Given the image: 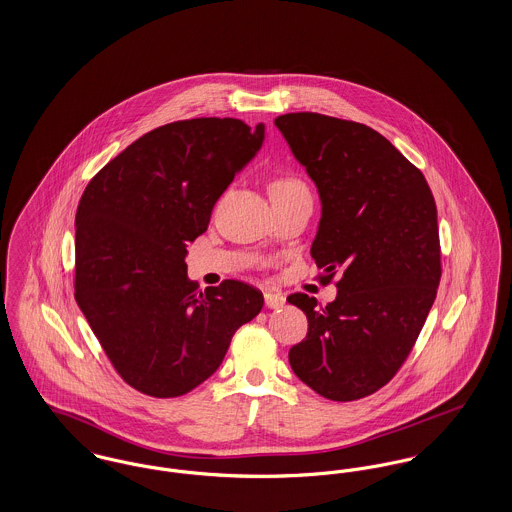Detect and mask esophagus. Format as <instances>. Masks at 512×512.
<instances>
[{
  "instance_id": "obj_1",
  "label": "esophagus",
  "mask_w": 512,
  "mask_h": 512,
  "mask_svg": "<svg viewBox=\"0 0 512 512\" xmlns=\"http://www.w3.org/2000/svg\"><path fill=\"white\" fill-rule=\"evenodd\" d=\"M284 303H286V297H284L282 293H265V305H267L268 309H278V307H284Z\"/></svg>"
}]
</instances>
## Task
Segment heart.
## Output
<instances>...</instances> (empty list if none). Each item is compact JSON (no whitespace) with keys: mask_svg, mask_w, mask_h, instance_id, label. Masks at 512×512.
I'll use <instances>...</instances> for the list:
<instances>
[{"mask_svg":"<svg viewBox=\"0 0 512 512\" xmlns=\"http://www.w3.org/2000/svg\"><path fill=\"white\" fill-rule=\"evenodd\" d=\"M309 194L307 186L293 176H282L276 178L270 184V197H286V195Z\"/></svg>","mask_w":512,"mask_h":512,"instance_id":"heart-1","label":"heart"}]
</instances>
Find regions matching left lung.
<instances>
[{
    "label": "left lung",
    "instance_id": "left-lung-1",
    "mask_svg": "<svg viewBox=\"0 0 512 512\" xmlns=\"http://www.w3.org/2000/svg\"><path fill=\"white\" fill-rule=\"evenodd\" d=\"M274 124L320 195L311 245L320 282L340 278L326 307L307 293L288 297L309 320L290 365L326 399H361L395 376L434 305L436 201L424 174L366 124L318 113H288Z\"/></svg>",
    "mask_w": 512,
    "mask_h": 512
}]
</instances>
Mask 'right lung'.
Instances as JSON below:
<instances>
[{
    "label": "right lung",
    "mask_w": 512,
    "mask_h": 512,
    "mask_svg": "<svg viewBox=\"0 0 512 512\" xmlns=\"http://www.w3.org/2000/svg\"><path fill=\"white\" fill-rule=\"evenodd\" d=\"M263 140V122H171L109 161L80 197L74 297L134 390H194L219 368L234 332L261 313L263 293L244 282L199 292L186 247Z\"/></svg>",
    "instance_id": "obj_1"
}]
</instances>
